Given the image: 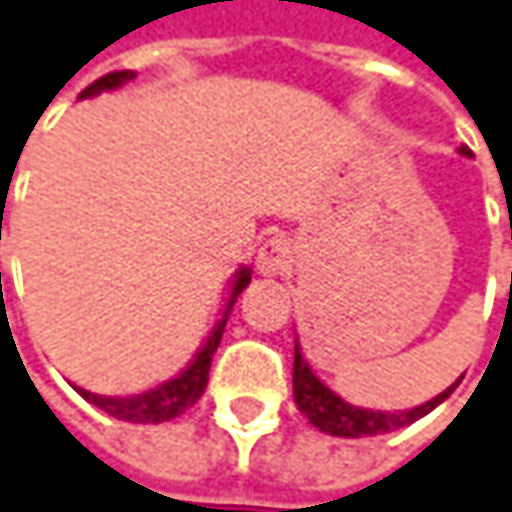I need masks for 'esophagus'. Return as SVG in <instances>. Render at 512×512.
I'll return each mask as SVG.
<instances>
[{
    "instance_id": "34e87169",
    "label": "esophagus",
    "mask_w": 512,
    "mask_h": 512,
    "mask_svg": "<svg viewBox=\"0 0 512 512\" xmlns=\"http://www.w3.org/2000/svg\"><path fill=\"white\" fill-rule=\"evenodd\" d=\"M255 263L257 272L266 275V278H275V275L289 272V266H292V246H289V240H284V237L266 240V243L260 246V252H257Z\"/></svg>"
}]
</instances>
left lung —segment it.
<instances>
[{
    "instance_id": "8db88e82",
    "label": "left lung",
    "mask_w": 512,
    "mask_h": 512,
    "mask_svg": "<svg viewBox=\"0 0 512 512\" xmlns=\"http://www.w3.org/2000/svg\"><path fill=\"white\" fill-rule=\"evenodd\" d=\"M464 156H472L466 147H461ZM512 237V231H510ZM458 388V382L452 388H446L443 394H437L435 400L423 403L408 411H371V408H356L345 403L339 394H333L321 379H318L310 365L304 362L301 350L295 345V365H292V394H295V406L298 411L316 426L321 432L336 437H371L385 435L394 429L411 426L414 420H420L423 414H429L432 408H437L452 391Z\"/></svg>"
}]
</instances>
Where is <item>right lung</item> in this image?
I'll return each instance as SVG.
<instances>
[{
    "label": "right lung",
    "mask_w": 512,
    "mask_h": 512,
    "mask_svg": "<svg viewBox=\"0 0 512 512\" xmlns=\"http://www.w3.org/2000/svg\"><path fill=\"white\" fill-rule=\"evenodd\" d=\"M133 77H136L133 72H109V75L98 77L92 86H86V89L80 92V98L98 95V92H104V89H118L124 80H133ZM249 281H252V269L243 266V269L234 275L226 313H223V318L214 324L211 336L205 339V345L196 353L194 362H191L182 374L176 376V379H167L162 385H156V388H150V391H144V394H136V397H101V394L83 391V388H77V385L75 391L83 400H89L92 406H98L101 411H106L109 417H118V420H127V423H165V420L179 417L185 408H191L196 400L202 397V391H205V385H208L211 359H214V353H217V347H220V339H223V330H226L228 313H231L237 295L249 286Z\"/></svg>",
    "instance_id": "1"
}]
</instances>
